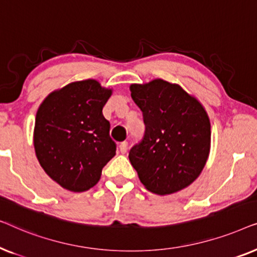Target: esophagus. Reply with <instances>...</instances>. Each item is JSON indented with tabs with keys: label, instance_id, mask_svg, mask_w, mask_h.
I'll use <instances>...</instances> for the list:
<instances>
[{
	"label": "esophagus",
	"instance_id": "1",
	"mask_svg": "<svg viewBox=\"0 0 257 257\" xmlns=\"http://www.w3.org/2000/svg\"><path fill=\"white\" fill-rule=\"evenodd\" d=\"M127 147H128L127 142H122V143L119 144V150H120V152L122 154H125L126 152H127Z\"/></svg>",
	"mask_w": 257,
	"mask_h": 257
}]
</instances>
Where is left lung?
I'll return each instance as SVG.
<instances>
[{
    "mask_svg": "<svg viewBox=\"0 0 257 257\" xmlns=\"http://www.w3.org/2000/svg\"><path fill=\"white\" fill-rule=\"evenodd\" d=\"M130 90L145 124L142 142L130 150L132 166L154 194L181 191L199 177L208 159V114L195 97L164 79L131 84Z\"/></svg>",
    "mask_w": 257,
    "mask_h": 257,
    "instance_id": "obj_1",
    "label": "left lung"
}]
</instances>
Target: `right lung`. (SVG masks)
<instances>
[{"label": "right lung", "mask_w": 257, "mask_h": 257, "mask_svg": "<svg viewBox=\"0 0 257 257\" xmlns=\"http://www.w3.org/2000/svg\"><path fill=\"white\" fill-rule=\"evenodd\" d=\"M111 94L112 90L97 80H79L51 92L38 107L36 157L45 173L68 191L93 187L115 156L110 122L103 115Z\"/></svg>", "instance_id": "add662e5"}]
</instances>
